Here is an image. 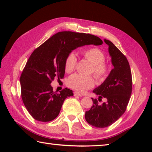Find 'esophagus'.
I'll list each match as a JSON object with an SVG mask.
<instances>
[{"mask_svg":"<svg viewBox=\"0 0 152 152\" xmlns=\"http://www.w3.org/2000/svg\"><path fill=\"white\" fill-rule=\"evenodd\" d=\"M74 96H80V97L82 96V95L80 93H79V92H74Z\"/></svg>","mask_w":152,"mask_h":152,"instance_id":"34e87169","label":"esophagus"}]
</instances>
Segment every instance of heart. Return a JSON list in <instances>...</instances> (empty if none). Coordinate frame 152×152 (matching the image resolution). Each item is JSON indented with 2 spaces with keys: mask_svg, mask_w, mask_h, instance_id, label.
Wrapping results in <instances>:
<instances>
[{
  "mask_svg": "<svg viewBox=\"0 0 152 152\" xmlns=\"http://www.w3.org/2000/svg\"><path fill=\"white\" fill-rule=\"evenodd\" d=\"M84 57L92 64L91 72L99 81H103L109 76L110 66L105 61V55L99 49L92 48L84 50L82 53ZM77 58L74 53L67 56L64 63V69L67 73L72 72L75 68ZM67 85L76 91L83 92L92 88L94 81L91 76H83L82 74H74L70 76L67 80Z\"/></svg>",
  "mask_w": 152,
  "mask_h": 152,
  "instance_id": "1",
  "label": "heart"
}]
</instances>
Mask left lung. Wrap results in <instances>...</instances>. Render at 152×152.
Returning a JSON list of instances; mask_svg holds the SVG:
<instances>
[{
	"label": "left lung",
	"instance_id": "1",
	"mask_svg": "<svg viewBox=\"0 0 152 152\" xmlns=\"http://www.w3.org/2000/svg\"><path fill=\"white\" fill-rule=\"evenodd\" d=\"M109 45V52L114 68L101 86L93 92L107 102L99 104L97 99L93 101L91 109L86 111L85 119L90 125L99 128L109 127L125 113L132 92V76L127 58L109 40L104 39Z\"/></svg>",
	"mask_w": 152,
	"mask_h": 152
}]
</instances>
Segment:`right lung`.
<instances>
[{
  "instance_id": "add662e5",
  "label": "right lung",
  "mask_w": 152,
  "mask_h": 152,
  "mask_svg": "<svg viewBox=\"0 0 152 152\" xmlns=\"http://www.w3.org/2000/svg\"><path fill=\"white\" fill-rule=\"evenodd\" d=\"M102 43L99 37L88 33L61 31L33 51L20 75V83L23 102L33 119L42 122L56 119L65 99L74 95L67 88L60 93L53 92L50 84L56 78H64L67 56L78 47Z\"/></svg>"
}]
</instances>
